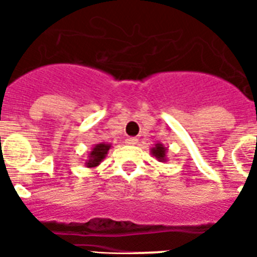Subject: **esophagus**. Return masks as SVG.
<instances>
[{
	"label": "esophagus",
	"instance_id": "34e87169",
	"mask_svg": "<svg viewBox=\"0 0 257 257\" xmlns=\"http://www.w3.org/2000/svg\"><path fill=\"white\" fill-rule=\"evenodd\" d=\"M125 143L128 145H135L137 143V137H128V139L125 140Z\"/></svg>",
	"mask_w": 257,
	"mask_h": 257
}]
</instances>
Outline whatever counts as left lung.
I'll return each mask as SVG.
<instances>
[{
  "label": "left lung",
  "mask_w": 257,
  "mask_h": 257,
  "mask_svg": "<svg viewBox=\"0 0 257 257\" xmlns=\"http://www.w3.org/2000/svg\"><path fill=\"white\" fill-rule=\"evenodd\" d=\"M167 152H168V149L165 148L161 143L155 144V147L151 149V155L156 157L157 160L161 161V163H165V161H167Z\"/></svg>",
  "instance_id": "1"
}]
</instances>
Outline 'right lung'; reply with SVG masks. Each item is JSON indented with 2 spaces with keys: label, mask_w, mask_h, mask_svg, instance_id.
<instances>
[{
  "label": "right lung",
  "mask_w": 257,
  "mask_h": 257,
  "mask_svg": "<svg viewBox=\"0 0 257 257\" xmlns=\"http://www.w3.org/2000/svg\"><path fill=\"white\" fill-rule=\"evenodd\" d=\"M110 147H112V144H105V143L93 145L92 151L88 155V160L85 161L86 168H96V167H98L101 164V161L106 157Z\"/></svg>",
  "instance_id": "add662e5"
}]
</instances>
